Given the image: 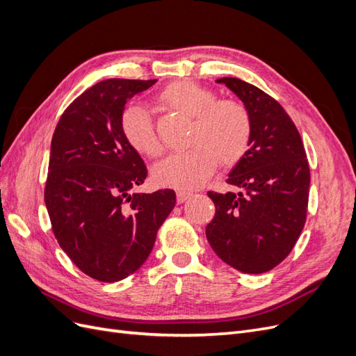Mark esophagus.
Returning a JSON list of instances; mask_svg holds the SVG:
<instances>
[{
  "label": "esophagus",
  "instance_id": "esophagus-1",
  "mask_svg": "<svg viewBox=\"0 0 356 356\" xmlns=\"http://www.w3.org/2000/svg\"><path fill=\"white\" fill-rule=\"evenodd\" d=\"M191 196H193V193L188 191V190H178L177 191V200H178V203H184Z\"/></svg>",
  "mask_w": 356,
  "mask_h": 356
}]
</instances>
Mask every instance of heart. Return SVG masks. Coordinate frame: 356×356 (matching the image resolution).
Segmentation results:
<instances>
[{"instance_id": "heart-1", "label": "heart", "mask_w": 356, "mask_h": 356, "mask_svg": "<svg viewBox=\"0 0 356 356\" xmlns=\"http://www.w3.org/2000/svg\"><path fill=\"white\" fill-rule=\"evenodd\" d=\"M157 99L166 108L191 117L187 152L170 154L154 166L153 178L160 186L179 190L207 182L222 165H234L248 152L252 139V118L236 99H215V93L193 81H175ZM122 132L135 152L157 157L163 147L153 117L143 105H129L122 114Z\"/></svg>"}]
</instances>
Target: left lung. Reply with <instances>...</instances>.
Masks as SVG:
<instances>
[{
	"instance_id": "1",
	"label": "left lung",
	"mask_w": 356,
	"mask_h": 356,
	"mask_svg": "<svg viewBox=\"0 0 356 356\" xmlns=\"http://www.w3.org/2000/svg\"><path fill=\"white\" fill-rule=\"evenodd\" d=\"M224 83L252 118V139L227 184L239 191H208L215 217L207 238L224 263L243 273L272 270L293 251L305 227L310 169L294 122L270 95L234 77Z\"/></svg>"
}]
</instances>
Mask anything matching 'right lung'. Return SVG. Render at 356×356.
<instances>
[{
    "instance_id": "right-lung-1",
    "label": "right lung",
    "mask_w": 356,
    "mask_h": 356,
    "mask_svg": "<svg viewBox=\"0 0 356 356\" xmlns=\"http://www.w3.org/2000/svg\"><path fill=\"white\" fill-rule=\"evenodd\" d=\"M157 80L108 79L63 111L51 138L44 202L53 234L83 273L117 282L152 252L160 225L175 208L174 190L132 193L147 166L122 132L129 98Z\"/></svg>"
}]
</instances>
